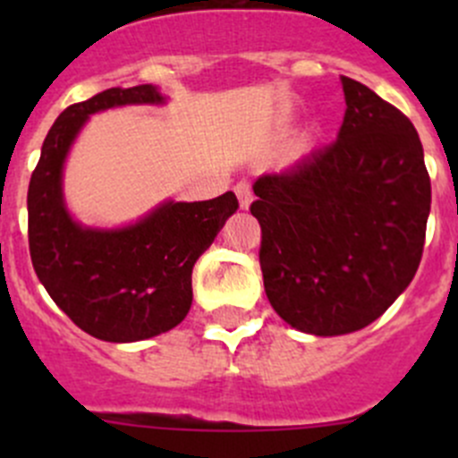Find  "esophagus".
Instances as JSON below:
<instances>
[{
    "instance_id": "1",
    "label": "esophagus",
    "mask_w": 458,
    "mask_h": 458,
    "mask_svg": "<svg viewBox=\"0 0 458 458\" xmlns=\"http://www.w3.org/2000/svg\"><path fill=\"white\" fill-rule=\"evenodd\" d=\"M234 192H237V197H239V206H242V208L250 206V203H252V186H250V182H246V179L237 182V186H234Z\"/></svg>"
}]
</instances>
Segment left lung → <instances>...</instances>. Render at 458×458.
Segmentation results:
<instances>
[{
  "mask_svg": "<svg viewBox=\"0 0 458 458\" xmlns=\"http://www.w3.org/2000/svg\"><path fill=\"white\" fill-rule=\"evenodd\" d=\"M341 84L339 137L259 177L250 206L267 301L317 336L361 330L408 288L432 201L412 122L368 86Z\"/></svg>",
  "mask_w": 458,
  "mask_h": 458,
  "instance_id": "8db88e82",
  "label": "left lung"
}]
</instances>
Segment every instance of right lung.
Instances as JSON below:
<instances>
[{
    "mask_svg": "<svg viewBox=\"0 0 458 458\" xmlns=\"http://www.w3.org/2000/svg\"><path fill=\"white\" fill-rule=\"evenodd\" d=\"M155 86L108 88L72 104L53 123L29 186V248L46 293L77 327L113 344L150 339L186 318L192 266L239 208L234 192L168 201L122 230L81 228L62 197V165L88 114L123 104H159Z\"/></svg>",
    "mask_w": 458,
    "mask_h": 458,
    "instance_id": "obj_1",
    "label": "right lung"
}]
</instances>
